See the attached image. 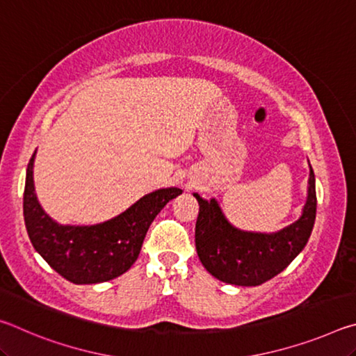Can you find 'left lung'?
Returning a JSON list of instances; mask_svg holds the SVG:
<instances>
[{"instance_id":"obj_1","label":"left lung","mask_w":356,"mask_h":356,"mask_svg":"<svg viewBox=\"0 0 356 356\" xmlns=\"http://www.w3.org/2000/svg\"><path fill=\"white\" fill-rule=\"evenodd\" d=\"M200 204L195 242L200 261L216 280L234 286H259L281 273L308 243L316 221L314 171L309 172L308 200L303 215L280 232H243L231 226L215 200Z\"/></svg>"}]
</instances>
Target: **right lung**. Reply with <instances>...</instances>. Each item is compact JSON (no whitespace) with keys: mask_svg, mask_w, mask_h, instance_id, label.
I'll list each match as a JSON object with an SVG mask.
<instances>
[{"mask_svg":"<svg viewBox=\"0 0 356 356\" xmlns=\"http://www.w3.org/2000/svg\"><path fill=\"white\" fill-rule=\"evenodd\" d=\"M34 154L28 163L23 215L29 240L47 264L74 284H97L118 278L135 264L150 222L179 188L156 190L116 218L95 226H61L38 202L33 182Z\"/></svg>","mask_w":356,"mask_h":356,"instance_id":"right-lung-1","label":"right lung"}]
</instances>
